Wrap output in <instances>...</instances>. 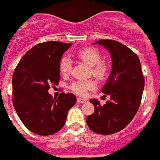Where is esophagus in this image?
<instances>
[{"instance_id":"obj_1","label":"esophagus","mask_w":160,"mask_h":160,"mask_svg":"<svg viewBox=\"0 0 160 160\" xmlns=\"http://www.w3.org/2000/svg\"><path fill=\"white\" fill-rule=\"evenodd\" d=\"M77 102L78 103H86V102H87V100L85 99V98H77Z\"/></svg>"}]
</instances>
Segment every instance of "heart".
<instances>
[{
	"mask_svg": "<svg viewBox=\"0 0 160 160\" xmlns=\"http://www.w3.org/2000/svg\"><path fill=\"white\" fill-rule=\"evenodd\" d=\"M77 57L81 59L90 66H92V74L98 79H104L107 76L108 72V67L105 62L101 61L102 55L96 48L87 47L80 50L77 52ZM72 67V61L68 57L62 58L60 64L59 69L63 75L69 74ZM96 87V82L92 80H78L75 81L71 86L72 91L76 93L77 95L85 96L87 92V90L94 89Z\"/></svg>",
	"mask_w": 160,
	"mask_h": 160,
	"instance_id": "1",
	"label": "heart"
}]
</instances>
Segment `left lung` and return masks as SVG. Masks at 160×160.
Instances as JSON below:
<instances>
[{
  "label": "left lung",
  "instance_id": "1",
  "mask_svg": "<svg viewBox=\"0 0 160 160\" xmlns=\"http://www.w3.org/2000/svg\"><path fill=\"white\" fill-rule=\"evenodd\" d=\"M112 59V69L102 92L110 100L102 106L98 99H91L95 111L86 118V124L98 134L110 135L125 128L137 113L144 90V78L140 60L136 53L116 41L99 40Z\"/></svg>",
  "mask_w": 160,
  "mask_h": 160
}]
</instances>
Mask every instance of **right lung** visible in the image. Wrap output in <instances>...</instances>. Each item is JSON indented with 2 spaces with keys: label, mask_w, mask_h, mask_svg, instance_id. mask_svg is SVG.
<instances>
[{
  "label": "right lung",
  "mask_w": 160,
  "mask_h": 160,
  "mask_svg": "<svg viewBox=\"0 0 160 160\" xmlns=\"http://www.w3.org/2000/svg\"><path fill=\"white\" fill-rule=\"evenodd\" d=\"M70 43L47 41L29 49L12 75V103L21 121L40 136L57 133L63 127L68 110L76 102L72 93L58 98L48 93L49 85L60 80L59 64Z\"/></svg>",
  "instance_id": "1"
}]
</instances>
